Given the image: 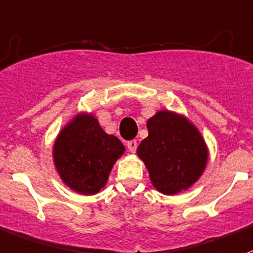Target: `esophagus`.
I'll list each match as a JSON object with an SVG mask.
<instances>
[{"instance_id": "obj_1", "label": "esophagus", "mask_w": 253, "mask_h": 253, "mask_svg": "<svg viewBox=\"0 0 253 253\" xmlns=\"http://www.w3.org/2000/svg\"><path fill=\"white\" fill-rule=\"evenodd\" d=\"M126 147H128V151L130 153H134L136 149H137V141L136 140H130V141H126Z\"/></svg>"}]
</instances>
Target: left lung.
Segmentation results:
<instances>
[{
	"label": "left lung",
	"instance_id": "left-lung-1",
	"mask_svg": "<svg viewBox=\"0 0 253 253\" xmlns=\"http://www.w3.org/2000/svg\"><path fill=\"white\" fill-rule=\"evenodd\" d=\"M148 134L137 148L152 184L167 195L187 189L206 168L208 152L200 133L184 117L161 111L147 123Z\"/></svg>",
	"mask_w": 253,
	"mask_h": 253
}]
</instances>
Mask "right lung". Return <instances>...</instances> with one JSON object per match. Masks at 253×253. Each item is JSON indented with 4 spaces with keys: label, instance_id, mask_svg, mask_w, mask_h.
Listing matches in <instances>:
<instances>
[{
    "label": "right lung",
    "instance_id": "1",
    "mask_svg": "<svg viewBox=\"0 0 253 253\" xmlns=\"http://www.w3.org/2000/svg\"><path fill=\"white\" fill-rule=\"evenodd\" d=\"M125 151L119 138L106 134L92 115L80 116L62 129L54 144V163L66 185L83 195L97 193L115 161Z\"/></svg>",
    "mask_w": 253,
    "mask_h": 253
}]
</instances>
